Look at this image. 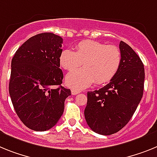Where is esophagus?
<instances>
[{
  "mask_svg": "<svg viewBox=\"0 0 157 157\" xmlns=\"http://www.w3.org/2000/svg\"><path fill=\"white\" fill-rule=\"evenodd\" d=\"M71 92H72V95H77L78 93H80V91H78V90H75V89H73L72 91H71Z\"/></svg>",
  "mask_w": 157,
  "mask_h": 157,
  "instance_id": "1",
  "label": "esophagus"
}]
</instances>
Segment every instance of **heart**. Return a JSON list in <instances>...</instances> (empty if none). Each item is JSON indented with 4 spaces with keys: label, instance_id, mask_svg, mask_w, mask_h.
<instances>
[{
    "label": "heart",
    "instance_id": "obj_1",
    "mask_svg": "<svg viewBox=\"0 0 157 157\" xmlns=\"http://www.w3.org/2000/svg\"><path fill=\"white\" fill-rule=\"evenodd\" d=\"M59 62L67 71L74 70L83 63L84 68L73 71L65 79L69 88L80 90L94 82L97 84L109 82L119 69L122 53L116 46L87 39L77 43L76 51L71 49L62 50Z\"/></svg>",
    "mask_w": 157,
    "mask_h": 157
}]
</instances>
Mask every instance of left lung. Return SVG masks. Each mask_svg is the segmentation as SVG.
<instances>
[{"instance_id": "1", "label": "left lung", "mask_w": 157, "mask_h": 157, "mask_svg": "<svg viewBox=\"0 0 157 157\" xmlns=\"http://www.w3.org/2000/svg\"><path fill=\"white\" fill-rule=\"evenodd\" d=\"M122 63L111 82L99 90L88 92L84 117L92 130L111 135L129 122L144 91V68L141 58L121 41Z\"/></svg>"}]
</instances>
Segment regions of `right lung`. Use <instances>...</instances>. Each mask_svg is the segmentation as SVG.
<instances>
[{
    "label": "right lung",
    "mask_w": 157,
    "mask_h": 157,
    "mask_svg": "<svg viewBox=\"0 0 157 157\" xmlns=\"http://www.w3.org/2000/svg\"><path fill=\"white\" fill-rule=\"evenodd\" d=\"M62 43V38L53 33L39 34L26 41L12 60V103L22 122L35 131L55 126L64 112L65 99L71 95L70 89L61 85Z\"/></svg>",
    "instance_id": "1"
}]
</instances>
